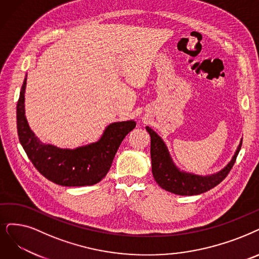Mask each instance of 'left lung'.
Segmentation results:
<instances>
[{
    "label": "left lung",
    "instance_id": "1",
    "mask_svg": "<svg viewBox=\"0 0 259 259\" xmlns=\"http://www.w3.org/2000/svg\"><path fill=\"white\" fill-rule=\"evenodd\" d=\"M146 128L151 136V159L154 180L162 189L179 195L201 194L220 184L233 168L242 144L241 140L234 156L223 169L209 175H198L180 170L173 162L161 137L151 127L147 126Z\"/></svg>",
    "mask_w": 259,
    "mask_h": 259
}]
</instances>
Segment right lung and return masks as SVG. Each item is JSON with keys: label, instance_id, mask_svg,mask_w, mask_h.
<instances>
[{"label": "right lung", "instance_id": "obj_1", "mask_svg": "<svg viewBox=\"0 0 259 259\" xmlns=\"http://www.w3.org/2000/svg\"><path fill=\"white\" fill-rule=\"evenodd\" d=\"M26 76L17 104L18 136L28 158L46 179L67 187L91 186L106 177L122 140L135 128L134 120L113 122L97 142L75 149H60L41 142L25 117Z\"/></svg>", "mask_w": 259, "mask_h": 259}]
</instances>
